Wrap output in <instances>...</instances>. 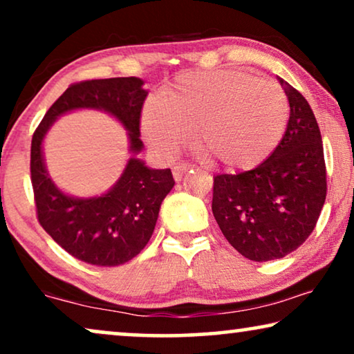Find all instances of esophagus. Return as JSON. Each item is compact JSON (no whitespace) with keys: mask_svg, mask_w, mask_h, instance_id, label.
<instances>
[{"mask_svg":"<svg viewBox=\"0 0 354 354\" xmlns=\"http://www.w3.org/2000/svg\"><path fill=\"white\" fill-rule=\"evenodd\" d=\"M190 169L192 167L188 166V164H177V166H174V169H172V176L178 182V180H182V177L185 176V174L190 171Z\"/></svg>","mask_w":354,"mask_h":354,"instance_id":"esophagus-1","label":"esophagus"}]
</instances>
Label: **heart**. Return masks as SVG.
<instances>
[{
    "label": "heart",
    "instance_id": "b5f03b06",
    "mask_svg": "<svg viewBox=\"0 0 354 354\" xmlns=\"http://www.w3.org/2000/svg\"><path fill=\"white\" fill-rule=\"evenodd\" d=\"M277 84L240 71L185 72L143 106L140 130L153 151L171 158L195 135L196 148L230 172L261 166L288 125Z\"/></svg>",
    "mask_w": 354,
    "mask_h": 354
}]
</instances>
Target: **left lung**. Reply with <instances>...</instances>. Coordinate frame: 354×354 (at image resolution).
Wrapping results in <instances>:
<instances>
[{
    "label": "left lung",
    "mask_w": 354,
    "mask_h": 354,
    "mask_svg": "<svg viewBox=\"0 0 354 354\" xmlns=\"http://www.w3.org/2000/svg\"><path fill=\"white\" fill-rule=\"evenodd\" d=\"M290 104L282 142L251 171L214 177L212 214L227 241L251 261H272L303 245L327 195L317 120L306 98L279 77Z\"/></svg>",
    "instance_id": "left-lung-1"
}]
</instances>
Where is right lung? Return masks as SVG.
I'll return each instance as SVG.
<instances>
[{
	"mask_svg": "<svg viewBox=\"0 0 354 354\" xmlns=\"http://www.w3.org/2000/svg\"><path fill=\"white\" fill-rule=\"evenodd\" d=\"M143 84L138 77H115L71 85L33 133L30 174L38 222L61 248L84 263L113 268L135 258L151 239L161 203L176 183L171 169H151L137 158L143 149L140 115L148 96ZM75 109L103 110L128 130L133 156L120 180L100 197L67 196L46 171L42 140L57 117Z\"/></svg>",
	"mask_w": 354,
	"mask_h": 354,
	"instance_id": "1",
	"label": "right lung"
}]
</instances>
